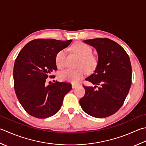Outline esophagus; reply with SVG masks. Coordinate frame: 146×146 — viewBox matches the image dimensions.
<instances>
[{
  "label": "esophagus",
  "mask_w": 146,
  "mask_h": 146,
  "mask_svg": "<svg viewBox=\"0 0 146 146\" xmlns=\"http://www.w3.org/2000/svg\"><path fill=\"white\" fill-rule=\"evenodd\" d=\"M78 84H71V86H72L73 88H75L76 87H78Z\"/></svg>",
  "instance_id": "1"
}]
</instances>
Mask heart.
Masks as SVG:
<instances>
[{
  "mask_svg": "<svg viewBox=\"0 0 146 146\" xmlns=\"http://www.w3.org/2000/svg\"><path fill=\"white\" fill-rule=\"evenodd\" d=\"M72 50L77 56L80 58L78 70L66 69L60 71L58 78L62 81L76 83L84 77L85 70L90 72L95 70L98 64V60L92 54V49L89 45L81 42H76L72 46ZM66 58V51L64 49L59 50L56 54L55 61L57 67L62 68L64 67Z\"/></svg>",
  "mask_w": 146,
  "mask_h": 146,
  "instance_id": "b5f03b06",
  "label": "heart"
}]
</instances>
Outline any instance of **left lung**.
<instances>
[{
    "instance_id": "8db88e82",
    "label": "left lung",
    "mask_w": 146,
    "mask_h": 146,
    "mask_svg": "<svg viewBox=\"0 0 146 146\" xmlns=\"http://www.w3.org/2000/svg\"><path fill=\"white\" fill-rule=\"evenodd\" d=\"M84 42L96 48L98 62L94 73L85 79L95 86H84L85 94L80 99V104L88 115L106 118L120 109L129 92L130 60L124 48L112 40L94 38ZM99 84L101 87L96 90Z\"/></svg>"
}]
</instances>
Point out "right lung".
<instances>
[{
    "mask_svg": "<svg viewBox=\"0 0 146 146\" xmlns=\"http://www.w3.org/2000/svg\"><path fill=\"white\" fill-rule=\"evenodd\" d=\"M71 40L35 39L20 51L14 65V90L24 110L37 118L52 116L61 108L64 96L71 90L66 82L47 85L46 79L57 70L56 54L67 47Z\"/></svg>",
    "mask_w": 146,
    "mask_h": 146,
    "instance_id": "add662e5",
    "label": "right lung"
}]
</instances>
